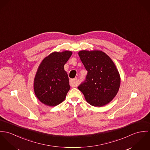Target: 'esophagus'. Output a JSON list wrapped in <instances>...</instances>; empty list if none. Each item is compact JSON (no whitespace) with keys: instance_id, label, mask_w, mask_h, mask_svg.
Returning <instances> with one entry per match:
<instances>
[{"instance_id":"34e87169","label":"esophagus","mask_w":150,"mask_h":150,"mask_svg":"<svg viewBox=\"0 0 150 150\" xmlns=\"http://www.w3.org/2000/svg\"><path fill=\"white\" fill-rule=\"evenodd\" d=\"M77 78H75L72 79H70L69 81V84L70 86L72 87H76L78 86V82H77Z\"/></svg>"}]
</instances>
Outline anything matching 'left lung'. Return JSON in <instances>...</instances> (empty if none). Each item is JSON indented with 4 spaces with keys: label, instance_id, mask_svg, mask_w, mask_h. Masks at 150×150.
I'll list each match as a JSON object with an SVG mask.
<instances>
[{
    "label": "left lung",
    "instance_id": "1",
    "mask_svg": "<svg viewBox=\"0 0 150 150\" xmlns=\"http://www.w3.org/2000/svg\"><path fill=\"white\" fill-rule=\"evenodd\" d=\"M78 54L87 71L86 79L78 86V89L91 105L100 107L108 104L116 96L120 85L115 64L100 50H82Z\"/></svg>",
    "mask_w": 150,
    "mask_h": 150
}]
</instances>
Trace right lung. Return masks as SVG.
Instances as JSON below:
<instances>
[{
  "label": "right lung",
  "mask_w": 150,
  "mask_h": 150,
  "mask_svg": "<svg viewBox=\"0 0 150 150\" xmlns=\"http://www.w3.org/2000/svg\"><path fill=\"white\" fill-rule=\"evenodd\" d=\"M71 54L68 50L53 52L40 64L34 78V90L44 104L54 106L65 100L70 86L64 66Z\"/></svg>",
  "instance_id": "obj_1"
}]
</instances>
